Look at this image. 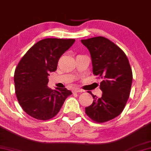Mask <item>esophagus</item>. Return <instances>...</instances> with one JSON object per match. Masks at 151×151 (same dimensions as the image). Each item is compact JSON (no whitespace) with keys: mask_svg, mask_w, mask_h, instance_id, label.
<instances>
[{"mask_svg":"<svg viewBox=\"0 0 151 151\" xmlns=\"http://www.w3.org/2000/svg\"><path fill=\"white\" fill-rule=\"evenodd\" d=\"M83 90H81L80 89H74L72 90V92L73 93H79V92H83Z\"/></svg>","mask_w":151,"mask_h":151,"instance_id":"34e87169","label":"esophagus"}]
</instances>
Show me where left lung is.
<instances>
[{
  "label": "left lung",
  "mask_w": 151,
  "mask_h": 151,
  "mask_svg": "<svg viewBox=\"0 0 151 151\" xmlns=\"http://www.w3.org/2000/svg\"><path fill=\"white\" fill-rule=\"evenodd\" d=\"M81 42L91 55L93 74L103 79L101 96L97 98L89 91L93 101L85 112L95 122H106L117 117L125 107L131 92L132 70L124 52L107 38L99 36Z\"/></svg>",
  "instance_id": "1"
}]
</instances>
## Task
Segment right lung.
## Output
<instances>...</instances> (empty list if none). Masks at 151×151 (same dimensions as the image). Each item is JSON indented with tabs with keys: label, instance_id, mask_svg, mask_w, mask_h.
Instances as JSON below:
<instances>
[{
	"label": "right lung",
	"instance_id": "obj_1",
	"mask_svg": "<svg viewBox=\"0 0 151 151\" xmlns=\"http://www.w3.org/2000/svg\"><path fill=\"white\" fill-rule=\"evenodd\" d=\"M74 42V39H43L19 62L14 74L15 93L20 106L29 116L42 121L52 119L72 94L66 88L52 90L47 85L49 73L56 71L59 59Z\"/></svg>",
	"mask_w": 151,
	"mask_h": 151
}]
</instances>
